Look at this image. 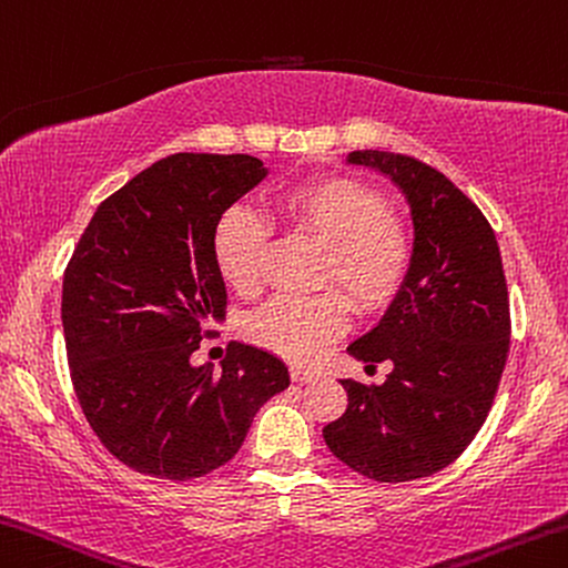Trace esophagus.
<instances>
[{"label": "esophagus", "mask_w": 568, "mask_h": 568, "mask_svg": "<svg viewBox=\"0 0 568 568\" xmlns=\"http://www.w3.org/2000/svg\"><path fill=\"white\" fill-rule=\"evenodd\" d=\"M292 381L294 383H312V381H317V375L310 371H302V368H292Z\"/></svg>", "instance_id": "esophagus-1"}]
</instances>
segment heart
I'll use <instances>...</instances> for the list:
<instances>
[{"label": "heart", "instance_id": "obj_1", "mask_svg": "<svg viewBox=\"0 0 568 568\" xmlns=\"http://www.w3.org/2000/svg\"><path fill=\"white\" fill-rule=\"evenodd\" d=\"M276 211L296 235L322 248L320 284L335 286L357 314H378L396 300L412 264V239L388 213L381 190L347 174H322L286 190ZM266 248L268 223L254 207L233 205L221 215L213 258L235 292L258 290ZM338 295L278 296L251 317L248 335L292 363L320 361L347 327V305Z\"/></svg>", "mask_w": 568, "mask_h": 568}]
</instances>
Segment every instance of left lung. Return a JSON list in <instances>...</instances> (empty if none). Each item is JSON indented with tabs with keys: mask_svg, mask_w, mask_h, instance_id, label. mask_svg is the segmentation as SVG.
<instances>
[{
	"mask_svg": "<svg viewBox=\"0 0 568 568\" xmlns=\"http://www.w3.org/2000/svg\"><path fill=\"white\" fill-rule=\"evenodd\" d=\"M347 164L381 172L406 197L414 251L378 325L347 345L388 361L381 386L339 381L347 408L322 429L333 455L378 483H408L452 465L490 412L510 345L503 258L487 217L429 164L361 150Z\"/></svg>",
	"mask_w": 568,
	"mask_h": 568,
	"instance_id": "1",
	"label": "left lung"
}]
</instances>
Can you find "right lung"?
Masks as SVG:
<instances>
[{
  "mask_svg": "<svg viewBox=\"0 0 568 568\" xmlns=\"http://www.w3.org/2000/svg\"><path fill=\"white\" fill-rule=\"evenodd\" d=\"M268 174L251 154H172L103 200L63 276L75 396L103 447L160 479L203 477L235 457L268 398L290 386L276 355L231 343L221 373L193 365L225 320L213 231Z\"/></svg>",
  "mask_w": 568,
  "mask_h": 568,
  "instance_id": "right-lung-1",
  "label": "right lung"
}]
</instances>
